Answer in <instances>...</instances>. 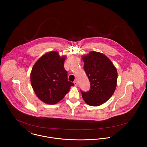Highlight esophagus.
Listing matches in <instances>:
<instances>
[{"instance_id": "34e87169", "label": "esophagus", "mask_w": 147, "mask_h": 147, "mask_svg": "<svg viewBox=\"0 0 147 147\" xmlns=\"http://www.w3.org/2000/svg\"><path fill=\"white\" fill-rule=\"evenodd\" d=\"M74 83L75 84V86H78V82L75 80V81H74Z\"/></svg>"}]
</instances>
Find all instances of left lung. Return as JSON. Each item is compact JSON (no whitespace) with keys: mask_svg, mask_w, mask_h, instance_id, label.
I'll return each mask as SVG.
<instances>
[{"mask_svg":"<svg viewBox=\"0 0 147 147\" xmlns=\"http://www.w3.org/2000/svg\"><path fill=\"white\" fill-rule=\"evenodd\" d=\"M84 69L90 82V89L80 90L84 101L90 106H97L107 101L117 86L118 74L113 63L104 54L91 51L82 57Z\"/></svg>","mask_w":147,"mask_h":147,"instance_id":"8db88e82","label":"left lung"}]
</instances>
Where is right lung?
I'll return each mask as SVG.
<instances>
[{
	"label": "right lung",
	"mask_w": 147,
	"mask_h": 147,
	"mask_svg": "<svg viewBox=\"0 0 147 147\" xmlns=\"http://www.w3.org/2000/svg\"><path fill=\"white\" fill-rule=\"evenodd\" d=\"M65 57L55 51L42 56L33 65L30 74L32 88L42 102L54 105L62 100L74 84L68 81L64 69Z\"/></svg>",
	"instance_id": "add662e5"
}]
</instances>
